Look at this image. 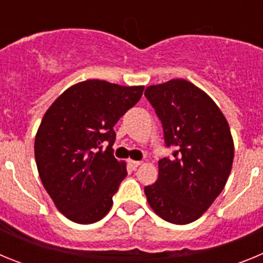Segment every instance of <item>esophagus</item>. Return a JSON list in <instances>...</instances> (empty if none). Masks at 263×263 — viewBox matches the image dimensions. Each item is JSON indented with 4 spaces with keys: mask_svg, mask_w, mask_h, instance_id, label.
I'll list each match as a JSON object with an SVG mask.
<instances>
[{
    "mask_svg": "<svg viewBox=\"0 0 263 263\" xmlns=\"http://www.w3.org/2000/svg\"><path fill=\"white\" fill-rule=\"evenodd\" d=\"M141 164H142V162H141V160H132V159L129 160V166L132 167L133 170H136L137 167H139Z\"/></svg>",
    "mask_w": 263,
    "mask_h": 263,
    "instance_id": "obj_1",
    "label": "esophagus"
}]
</instances>
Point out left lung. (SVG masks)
Wrapping results in <instances>:
<instances>
[{"instance_id": "obj_1", "label": "left lung", "mask_w": 263, "mask_h": 263, "mask_svg": "<svg viewBox=\"0 0 263 263\" xmlns=\"http://www.w3.org/2000/svg\"><path fill=\"white\" fill-rule=\"evenodd\" d=\"M163 126L171 158L158 162V179L146 185L148 205L173 224L195 221L221 194L231 174L234 145L227 118L208 95L184 79L145 90Z\"/></svg>"}]
</instances>
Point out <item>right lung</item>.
I'll return each instance as SVG.
<instances>
[{
    "instance_id": "right-lung-1",
    "label": "right lung",
    "mask_w": 263,
    "mask_h": 263,
    "mask_svg": "<svg viewBox=\"0 0 263 263\" xmlns=\"http://www.w3.org/2000/svg\"><path fill=\"white\" fill-rule=\"evenodd\" d=\"M143 89L81 81L64 90L42 118L34 145L38 173L53 204L71 221L93 224L110 211L127 175L125 162L113 155V126Z\"/></svg>"
}]
</instances>
